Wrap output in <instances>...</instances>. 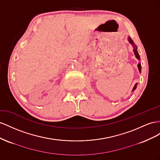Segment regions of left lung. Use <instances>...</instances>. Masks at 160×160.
Instances as JSON below:
<instances>
[{"label": "left lung", "instance_id": "left-lung-1", "mask_svg": "<svg viewBox=\"0 0 160 160\" xmlns=\"http://www.w3.org/2000/svg\"><path fill=\"white\" fill-rule=\"evenodd\" d=\"M128 41H129V42L132 45V46H133V52H134V54H135V56L136 58L138 59V60H140V56H139V55L138 52V48H137L136 45L134 43L133 41L131 39V38L129 37V36L128 37ZM138 70H139V72L141 73V63H140V62H139V63H138ZM137 86H138V83H136V84H135V86H134V87H133V90H132V92H133V91L136 89Z\"/></svg>", "mask_w": 160, "mask_h": 160}]
</instances>
